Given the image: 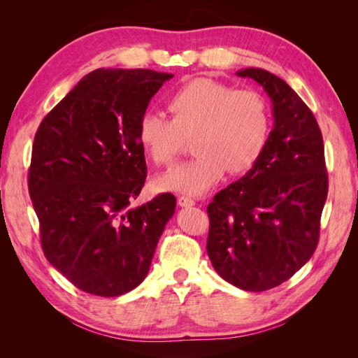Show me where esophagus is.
<instances>
[{
  "label": "esophagus",
  "instance_id": "obj_1",
  "mask_svg": "<svg viewBox=\"0 0 358 358\" xmlns=\"http://www.w3.org/2000/svg\"><path fill=\"white\" fill-rule=\"evenodd\" d=\"M178 204L182 206V208H189V206H194L196 204V201H194L191 197H187V196H180L178 199Z\"/></svg>",
  "mask_w": 358,
  "mask_h": 358
}]
</instances>
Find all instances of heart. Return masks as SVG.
Masks as SVG:
<instances>
[{
	"instance_id": "heart-1",
	"label": "heart",
	"mask_w": 358,
	"mask_h": 358,
	"mask_svg": "<svg viewBox=\"0 0 358 358\" xmlns=\"http://www.w3.org/2000/svg\"><path fill=\"white\" fill-rule=\"evenodd\" d=\"M171 119L146 110L136 136L158 166H171L192 137L197 154L158 178L161 189L199 196L212 188L225 170L243 175L262 158L272 133V110L263 94L212 79H194L169 99Z\"/></svg>"
}]
</instances>
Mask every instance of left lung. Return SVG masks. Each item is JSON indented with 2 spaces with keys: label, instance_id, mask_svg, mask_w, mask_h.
Masks as SVG:
<instances>
[{
  "label": "left lung",
  "instance_id": "left-lung-1",
  "mask_svg": "<svg viewBox=\"0 0 358 358\" xmlns=\"http://www.w3.org/2000/svg\"><path fill=\"white\" fill-rule=\"evenodd\" d=\"M236 74L263 86L275 125L257 164L208 206L206 249L227 282L258 292L285 282L315 252L329 176L317 119L289 85L262 69Z\"/></svg>",
  "mask_w": 358,
  "mask_h": 358
}]
</instances>
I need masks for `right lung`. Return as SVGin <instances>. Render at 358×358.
<instances>
[{"mask_svg":"<svg viewBox=\"0 0 358 358\" xmlns=\"http://www.w3.org/2000/svg\"><path fill=\"white\" fill-rule=\"evenodd\" d=\"M173 74L99 69L43 119L32 143L29 197L48 262L79 289L116 297L149 272L175 213L162 192L131 209L146 180L136 129L150 99Z\"/></svg>","mask_w":358,"mask_h":358,"instance_id":"add662e5","label":"right lung"}]
</instances>
